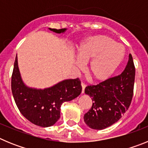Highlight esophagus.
<instances>
[{
    "mask_svg": "<svg viewBox=\"0 0 148 148\" xmlns=\"http://www.w3.org/2000/svg\"><path fill=\"white\" fill-rule=\"evenodd\" d=\"M82 93H84V89H85L86 87V84L84 83H82Z\"/></svg>",
    "mask_w": 148,
    "mask_h": 148,
    "instance_id": "34e87169",
    "label": "esophagus"
}]
</instances>
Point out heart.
<instances>
[{"label": "heart", "instance_id": "1", "mask_svg": "<svg viewBox=\"0 0 148 148\" xmlns=\"http://www.w3.org/2000/svg\"><path fill=\"white\" fill-rule=\"evenodd\" d=\"M125 52L124 46L113 38L107 35H94L86 38L78 47L76 64L82 66L83 62L90 60L87 68L89 75L96 82H104L119 66Z\"/></svg>", "mask_w": 148, "mask_h": 148}]
</instances>
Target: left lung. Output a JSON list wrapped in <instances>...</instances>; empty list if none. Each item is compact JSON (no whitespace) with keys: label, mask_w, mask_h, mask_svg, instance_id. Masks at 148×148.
<instances>
[{"label":"left lung","mask_w":148,"mask_h":148,"mask_svg":"<svg viewBox=\"0 0 148 148\" xmlns=\"http://www.w3.org/2000/svg\"><path fill=\"white\" fill-rule=\"evenodd\" d=\"M135 82V66L129 55L125 70L95 85H88L84 92L93 101L84 116L85 123L92 129L102 130L121 118L131 104Z\"/></svg>","instance_id":"1"}]
</instances>
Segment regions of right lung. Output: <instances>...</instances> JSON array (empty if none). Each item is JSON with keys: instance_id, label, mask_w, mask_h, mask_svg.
Segmentation results:
<instances>
[{"instance_id": "1", "label": "right lung", "mask_w": 148, "mask_h": 148, "mask_svg": "<svg viewBox=\"0 0 148 148\" xmlns=\"http://www.w3.org/2000/svg\"><path fill=\"white\" fill-rule=\"evenodd\" d=\"M49 29L56 33H61L66 29ZM11 87L15 104L21 114L32 124L43 127L54 125L60 118L61 104L76 98L82 90L78 78L62 81L44 90L27 87L21 78L17 56L12 75Z\"/></svg>"}]
</instances>
